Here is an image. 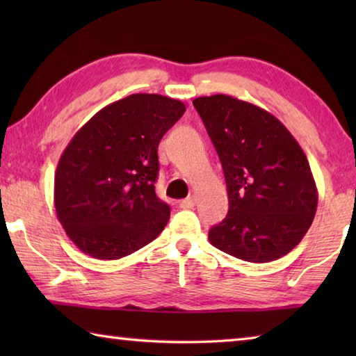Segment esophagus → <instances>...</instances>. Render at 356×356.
Returning <instances> with one entry per match:
<instances>
[{
	"label": "esophagus",
	"mask_w": 356,
	"mask_h": 356,
	"mask_svg": "<svg viewBox=\"0 0 356 356\" xmlns=\"http://www.w3.org/2000/svg\"><path fill=\"white\" fill-rule=\"evenodd\" d=\"M195 204H196V197L190 196V197H186V200L180 201V207H182V209H193V207H195Z\"/></svg>",
	"instance_id": "1"
}]
</instances>
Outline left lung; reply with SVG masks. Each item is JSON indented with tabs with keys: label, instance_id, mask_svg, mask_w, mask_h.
Returning <instances> with one entry per match:
<instances>
[{
	"label": "left lung",
	"instance_id": "1",
	"mask_svg": "<svg viewBox=\"0 0 356 356\" xmlns=\"http://www.w3.org/2000/svg\"><path fill=\"white\" fill-rule=\"evenodd\" d=\"M225 171L229 212L209 231L215 248L246 262L286 256L314 220L317 186L297 140L273 114L232 95L193 100Z\"/></svg>",
	"mask_w": 356,
	"mask_h": 356
}]
</instances>
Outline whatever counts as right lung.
<instances>
[{
	"label": "right lung",
	"mask_w": 356,
	"mask_h": 356,
	"mask_svg": "<svg viewBox=\"0 0 356 356\" xmlns=\"http://www.w3.org/2000/svg\"><path fill=\"white\" fill-rule=\"evenodd\" d=\"M185 113L180 100L131 94L102 108L72 138L55 174V207L84 254L114 261L163 231L170 206L155 195L159 143Z\"/></svg>",
	"instance_id": "add662e5"
}]
</instances>
